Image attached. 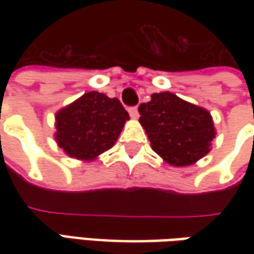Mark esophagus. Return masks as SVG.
<instances>
[{"label":"esophagus","instance_id":"1","mask_svg":"<svg viewBox=\"0 0 254 254\" xmlns=\"http://www.w3.org/2000/svg\"><path fill=\"white\" fill-rule=\"evenodd\" d=\"M128 113H130V116H131L132 119H138V116H140L138 107H130V109H128Z\"/></svg>","mask_w":254,"mask_h":254}]
</instances>
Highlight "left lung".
<instances>
[{"instance_id": "1", "label": "left lung", "mask_w": 254, "mask_h": 254, "mask_svg": "<svg viewBox=\"0 0 254 254\" xmlns=\"http://www.w3.org/2000/svg\"><path fill=\"white\" fill-rule=\"evenodd\" d=\"M138 112L151 148L170 165H192L210 151L216 131L208 110L162 92L151 94Z\"/></svg>"}]
</instances>
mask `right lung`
Instances as JSON below:
<instances>
[{
  "instance_id": "obj_1",
  "label": "right lung",
  "mask_w": 254,
  "mask_h": 254,
  "mask_svg": "<svg viewBox=\"0 0 254 254\" xmlns=\"http://www.w3.org/2000/svg\"><path fill=\"white\" fill-rule=\"evenodd\" d=\"M55 119L58 145L72 158L92 161L112 148L130 116L119 99L89 92L59 110Z\"/></svg>"
}]
</instances>
